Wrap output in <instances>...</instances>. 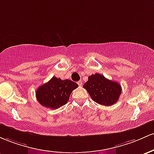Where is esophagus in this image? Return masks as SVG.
<instances>
[{
  "label": "esophagus",
  "mask_w": 154,
  "mask_h": 154,
  "mask_svg": "<svg viewBox=\"0 0 154 154\" xmlns=\"http://www.w3.org/2000/svg\"><path fill=\"white\" fill-rule=\"evenodd\" d=\"M78 84H79V86H82V81H79V82H78Z\"/></svg>",
  "instance_id": "1"
}]
</instances>
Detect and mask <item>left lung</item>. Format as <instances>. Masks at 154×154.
<instances>
[{"label":"left lung","mask_w":154,"mask_h":154,"mask_svg":"<svg viewBox=\"0 0 154 154\" xmlns=\"http://www.w3.org/2000/svg\"><path fill=\"white\" fill-rule=\"evenodd\" d=\"M83 86L95 103L105 106L116 103L122 93V86L119 83L107 79L99 73L89 76Z\"/></svg>","instance_id":"left-lung-1"}]
</instances>
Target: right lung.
<instances>
[{
    "label": "right lung",
    "mask_w": 154,
    "mask_h": 154,
    "mask_svg": "<svg viewBox=\"0 0 154 154\" xmlns=\"http://www.w3.org/2000/svg\"><path fill=\"white\" fill-rule=\"evenodd\" d=\"M79 86L76 83L53 76L36 90L38 103L46 108L57 109L68 103L72 90Z\"/></svg>",
    "instance_id": "obj_1"
}]
</instances>
